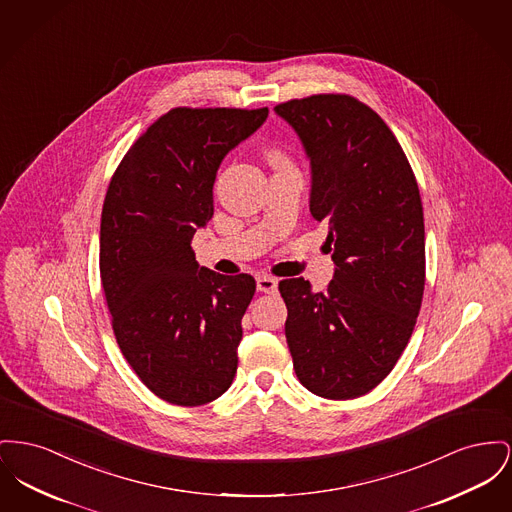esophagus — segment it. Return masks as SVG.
<instances>
[{
	"label": "esophagus",
	"mask_w": 512,
	"mask_h": 512,
	"mask_svg": "<svg viewBox=\"0 0 512 512\" xmlns=\"http://www.w3.org/2000/svg\"><path fill=\"white\" fill-rule=\"evenodd\" d=\"M257 290L265 294H274L278 290V280L269 274H261L257 276Z\"/></svg>",
	"instance_id": "1"
}]
</instances>
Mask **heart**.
Wrapping results in <instances>:
<instances>
[{"mask_svg":"<svg viewBox=\"0 0 512 512\" xmlns=\"http://www.w3.org/2000/svg\"><path fill=\"white\" fill-rule=\"evenodd\" d=\"M274 160H276V162H278V160H280V156H274Z\"/></svg>","mask_w":512,"mask_h":512,"instance_id":"obj_1","label":"heart"}]
</instances>
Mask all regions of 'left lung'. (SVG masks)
<instances>
[{
  "label": "left lung",
  "instance_id": "8db88e82",
  "mask_svg": "<svg viewBox=\"0 0 512 512\" xmlns=\"http://www.w3.org/2000/svg\"><path fill=\"white\" fill-rule=\"evenodd\" d=\"M274 112L311 166L309 212L329 226L336 265L325 292L278 284L286 342L307 391L348 400L375 389L404 352L425 284L420 189L387 123L348 94H315Z\"/></svg>",
  "mask_w": 512,
  "mask_h": 512
}]
</instances>
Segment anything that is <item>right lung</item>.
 Here are the masks:
<instances>
[{"instance_id": "obj_1", "label": "right lung", "mask_w": 512, "mask_h": 512, "mask_svg": "<svg viewBox=\"0 0 512 512\" xmlns=\"http://www.w3.org/2000/svg\"><path fill=\"white\" fill-rule=\"evenodd\" d=\"M269 108H174L131 145L110 181L100 222V278L121 354L158 398L201 406L238 369L251 274L199 267L191 240L214 214L224 156Z\"/></svg>"}]
</instances>
